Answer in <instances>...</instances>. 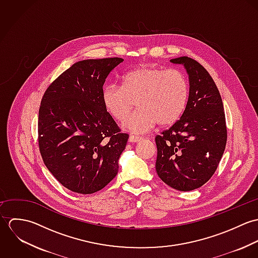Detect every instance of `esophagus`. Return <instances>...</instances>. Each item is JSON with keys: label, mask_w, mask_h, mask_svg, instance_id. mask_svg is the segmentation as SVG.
Here are the masks:
<instances>
[{"label": "esophagus", "mask_w": 258, "mask_h": 258, "mask_svg": "<svg viewBox=\"0 0 258 258\" xmlns=\"http://www.w3.org/2000/svg\"><path fill=\"white\" fill-rule=\"evenodd\" d=\"M142 138L141 137H138V136H134V135H130L129 136V142L131 143H137L139 141H141Z\"/></svg>", "instance_id": "obj_1"}]
</instances>
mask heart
<instances>
[{
    "label": "heart",
    "mask_w": 258,
    "mask_h": 258,
    "mask_svg": "<svg viewBox=\"0 0 258 258\" xmlns=\"http://www.w3.org/2000/svg\"><path fill=\"white\" fill-rule=\"evenodd\" d=\"M102 102L116 121H123L134 107L138 109L123 123L125 130L140 134L154 127L169 126L179 120L186 106L188 84L176 69L141 66L122 76V86L106 85Z\"/></svg>",
    "instance_id": "heart-1"
}]
</instances>
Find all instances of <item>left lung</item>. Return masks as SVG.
<instances>
[{"label": "left lung", "mask_w": 258, "mask_h": 258, "mask_svg": "<svg viewBox=\"0 0 258 258\" xmlns=\"http://www.w3.org/2000/svg\"><path fill=\"white\" fill-rule=\"evenodd\" d=\"M171 61L184 64L189 94L181 119L155 137L156 171L164 183L187 191L206 184L217 171L227 129L220 91L208 71L187 56Z\"/></svg>", "instance_id": "obj_1"}]
</instances>
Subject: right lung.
<instances>
[{
    "instance_id": "1",
    "label": "right lung",
    "mask_w": 258,
    "mask_h": 258,
    "mask_svg": "<svg viewBox=\"0 0 258 258\" xmlns=\"http://www.w3.org/2000/svg\"><path fill=\"white\" fill-rule=\"evenodd\" d=\"M124 59L81 60L55 78L38 110L37 140L44 165L67 188L93 194L118 173L129 135L121 133L102 102L108 74Z\"/></svg>"
}]
</instances>
